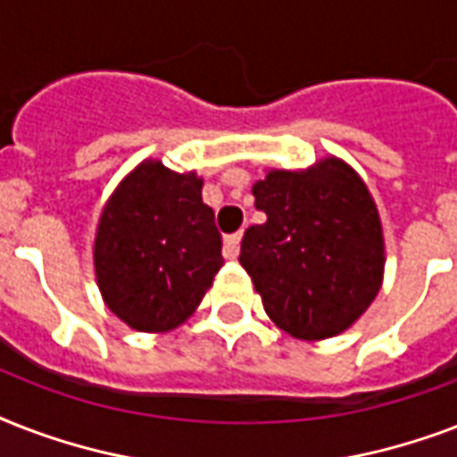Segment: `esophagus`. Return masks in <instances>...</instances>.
Returning a JSON list of instances; mask_svg holds the SVG:
<instances>
[{"label":"esophagus","mask_w":457,"mask_h":457,"mask_svg":"<svg viewBox=\"0 0 457 457\" xmlns=\"http://www.w3.org/2000/svg\"><path fill=\"white\" fill-rule=\"evenodd\" d=\"M239 242H242V232H235V235L225 237V244H222V256L229 258V261L239 256Z\"/></svg>","instance_id":"1"}]
</instances>
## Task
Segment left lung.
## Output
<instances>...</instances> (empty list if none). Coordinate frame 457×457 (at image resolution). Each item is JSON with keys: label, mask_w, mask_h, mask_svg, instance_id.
<instances>
[{"label": "left lung", "mask_w": 457, "mask_h": 457, "mask_svg": "<svg viewBox=\"0 0 457 457\" xmlns=\"http://www.w3.org/2000/svg\"><path fill=\"white\" fill-rule=\"evenodd\" d=\"M251 192L265 222L244 232L239 263L268 318L305 341L348 329L384 275L382 222L365 182L329 156L308 170H270Z\"/></svg>", "instance_id": "left-lung-1"}]
</instances>
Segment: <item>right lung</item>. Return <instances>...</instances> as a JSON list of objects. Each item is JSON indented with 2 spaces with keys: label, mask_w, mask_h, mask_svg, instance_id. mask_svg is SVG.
Returning a JSON list of instances; mask_svg holds the SVG:
<instances>
[{
  "label": "right lung",
  "mask_w": 457,
  "mask_h": 457,
  "mask_svg": "<svg viewBox=\"0 0 457 457\" xmlns=\"http://www.w3.org/2000/svg\"><path fill=\"white\" fill-rule=\"evenodd\" d=\"M201 187L196 172L179 175L149 158L104 208L95 239L96 285L109 311L132 329L182 325L225 263Z\"/></svg>",
  "instance_id": "obj_1"
}]
</instances>
